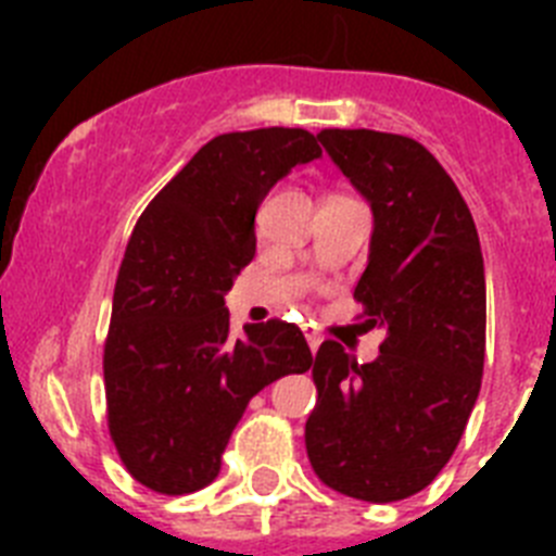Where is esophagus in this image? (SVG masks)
I'll list each match as a JSON object with an SVG mask.
<instances>
[{
  "mask_svg": "<svg viewBox=\"0 0 556 556\" xmlns=\"http://www.w3.org/2000/svg\"><path fill=\"white\" fill-rule=\"evenodd\" d=\"M303 337H306V342H308V348H312V353L317 351V348H320L323 339H320V333L314 331L312 326H303Z\"/></svg>",
  "mask_w": 556,
  "mask_h": 556,
  "instance_id": "obj_1",
  "label": "esophagus"
}]
</instances>
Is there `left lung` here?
Instances as JSON below:
<instances>
[{"label":"left lung","instance_id":"left-lung-1","mask_svg":"<svg viewBox=\"0 0 556 556\" xmlns=\"http://www.w3.org/2000/svg\"><path fill=\"white\" fill-rule=\"evenodd\" d=\"M317 139L370 203V255L353 298L387 337L367 365L323 342L306 451L328 488L390 504L429 488L476 406L484 258L468 203L424 144L378 130H320Z\"/></svg>","mask_w":556,"mask_h":556}]
</instances>
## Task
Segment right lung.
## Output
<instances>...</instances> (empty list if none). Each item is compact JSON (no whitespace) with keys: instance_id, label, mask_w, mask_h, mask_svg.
<instances>
[{"instance_id":"add662e5","label":"right lung","mask_w":556,"mask_h":556,"mask_svg":"<svg viewBox=\"0 0 556 556\" xmlns=\"http://www.w3.org/2000/svg\"><path fill=\"white\" fill-rule=\"evenodd\" d=\"M314 159L320 144L301 127L225 132L136 223L105 342L108 426L132 479L155 493L211 484L250 397L312 367L292 323H248L230 337L225 294L255 253L258 205Z\"/></svg>"}]
</instances>
